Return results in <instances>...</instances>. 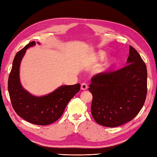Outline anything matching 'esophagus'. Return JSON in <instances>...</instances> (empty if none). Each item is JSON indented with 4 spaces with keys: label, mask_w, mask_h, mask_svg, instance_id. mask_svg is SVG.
Masks as SVG:
<instances>
[{
    "label": "esophagus",
    "mask_w": 157,
    "mask_h": 157,
    "mask_svg": "<svg viewBox=\"0 0 157 157\" xmlns=\"http://www.w3.org/2000/svg\"><path fill=\"white\" fill-rule=\"evenodd\" d=\"M87 88V85L86 82H83L81 84V89L83 90H86Z\"/></svg>",
    "instance_id": "esophagus-1"
}]
</instances>
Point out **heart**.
Here are the masks:
<instances>
[{
    "label": "heart",
    "instance_id": "1",
    "mask_svg": "<svg viewBox=\"0 0 157 157\" xmlns=\"http://www.w3.org/2000/svg\"><path fill=\"white\" fill-rule=\"evenodd\" d=\"M103 57H104V56H103V55L102 54H100V59H101V58H103Z\"/></svg>",
    "mask_w": 157,
    "mask_h": 157
}]
</instances>
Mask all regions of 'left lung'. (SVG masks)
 <instances>
[{"label": "left lung", "instance_id": "obj_1", "mask_svg": "<svg viewBox=\"0 0 157 157\" xmlns=\"http://www.w3.org/2000/svg\"><path fill=\"white\" fill-rule=\"evenodd\" d=\"M127 65L117 70L99 73L91 79V112L95 121L116 127L131 121L139 113L147 94V70L144 61L130 45Z\"/></svg>", "mask_w": 157, "mask_h": 157}]
</instances>
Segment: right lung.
<instances>
[{
    "label": "right lung",
    "instance_id": "1",
    "mask_svg": "<svg viewBox=\"0 0 157 157\" xmlns=\"http://www.w3.org/2000/svg\"><path fill=\"white\" fill-rule=\"evenodd\" d=\"M35 45V41H32L17 53L9 76L8 90L12 106L20 117L31 124L45 126L61 117L69 101L79 91L80 84L62 86L41 97L32 96L24 90L19 80L20 63L28 47Z\"/></svg>",
    "mask_w": 157,
    "mask_h": 157
}]
</instances>
